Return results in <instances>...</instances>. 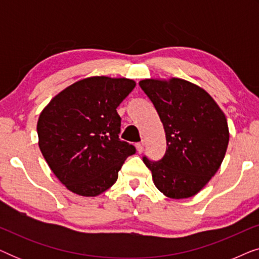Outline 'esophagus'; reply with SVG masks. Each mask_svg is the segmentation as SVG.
I'll use <instances>...</instances> for the list:
<instances>
[{
    "mask_svg": "<svg viewBox=\"0 0 259 259\" xmlns=\"http://www.w3.org/2000/svg\"><path fill=\"white\" fill-rule=\"evenodd\" d=\"M136 147H137V151L139 152V153H143V151H144V144L143 143L136 144Z\"/></svg>",
    "mask_w": 259,
    "mask_h": 259,
    "instance_id": "esophagus-1",
    "label": "esophagus"
}]
</instances>
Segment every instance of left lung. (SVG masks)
Here are the masks:
<instances>
[{
    "mask_svg": "<svg viewBox=\"0 0 259 259\" xmlns=\"http://www.w3.org/2000/svg\"><path fill=\"white\" fill-rule=\"evenodd\" d=\"M139 84L157 109L167 144L161 160L144 157L145 165L166 197H192L224 160L230 139L224 112L206 91L179 77L144 79Z\"/></svg>",
    "mask_w": 259,
    "mask_h": 259,
    "instance_id": "1",
    "label": "left lung"
}]
</instances>
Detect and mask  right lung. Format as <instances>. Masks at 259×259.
<instances>
[{"mask_svg": "<svg viewBox=\"0 0 259 259\" xmlns=\"http://www.w3.org/2000/svg\"><path fill=\"white\" fill-rule=\"evenodd\" d=\"M136 87L126 77L90 76L66 87L42 109L38 147L70 192L97 197L116 182L136 148L119 139L116 107Z\"/></svg>", "mask_w": 259, "mask_h": 259, "instance_id": "add662e5", "label": "right lung"}]
</instances>
